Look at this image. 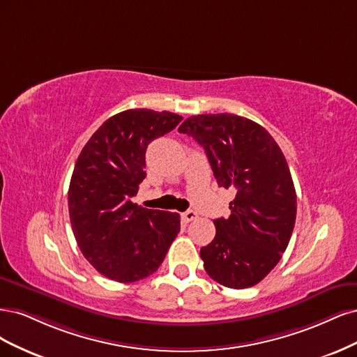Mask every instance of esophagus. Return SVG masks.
Masks as SVG:
<instances>
[{
	"instance_id": "1",
	"label": "esophagus",
	"mask_w": 357,
	"mask_h": 357,
	"mask_svg": "<svg viewBox=\"0 0 357 357\" xmlns=\"http://www.w3.org/2000/svg\"><path fill=\"white\" fill-rule=\"evenodd\" d=\"M195 218H197V213H195L194 211H187V212L182 213V220L185 222H190V221L195 220Z\"/></svg>"
}]
</instances>
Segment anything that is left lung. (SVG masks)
Returning a JSON list of instances; mask_svg holds the SVG:
<instances>
[{
	"instance_id": "8db88e82",
	"label": "left lung",
	"mask_w": 357,
	"mask_h": 357,
	"mask_svg": "<svg viewBox=\"0 0 357 357\" xmlns=\"http://www.w3.org/2000/svg\"><path fill=\"white\" fill-rule=\"evenodd\" d=\"M178 130L204 148L218 185L236 188L231 215L213 221L215 238L200 249L206 273L233 289L259 283L280 261L296 218L280 146L258 123L227 112L192 116Z\"/></svg>"
}]
</instances>
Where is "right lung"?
<instances>
[{
    "mask_svg": "<svg viewBox=\"0 0 357 357\" xmlns=\"http://www.w3.org/2000/svg\"><path fill=\"white\" fill-rule=\"evenodd\" d=\"M181 116L128 109L91 135L68 191L73 231L84 258L102 275L132 283L151 275L181 229L179 215L132 202L145 179L149 142L174 130Z\"/></svg>",
    "mask_w": 357,
    "mask_h": 357,
    "instance_id": "add662e5",
    "label": "right lung"
}]
</instances>
